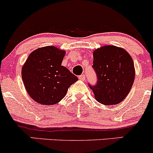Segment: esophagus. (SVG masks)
<instances>
[{"label": "esophagus", "mask_w": 153, "mask_h": 153, "mask_svg": "<svg viewBox=\"0 0 153 153\" xmlns=\"http://www.w3.org/2000/svg\"><path fill=\"white\" fill-rule=\"evenodd\" d=\"M79 79L81 80H85V75L84 74H81L80 76H79Z\"/></svg>", "instance_id": "esophagus-1"}]
</instances>
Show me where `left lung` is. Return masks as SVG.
<instances>
[{"mask_svg":"<svg viewBox=\"0 0 153 153\" xmlns=\"http://www.w3.org/2000/svg\"><path fill=\"white\" fill-rule=\"evenodd\" d=\"M97 82L89 84L96 100L103 105H117L131 90L135 79L133 60L128 52L115 45H105L94 51Z\"/></svg>","mask_w":153,"mask_h":153,"instance_id":"left-lung-1","label":"left lung"}]
</instances>
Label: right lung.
I'll return each mask as SVG.
<instances>
[{
  "instance_id": "add662e5",
  "label": "right lung",
  "mask_w": 153,
  "mask_h": 153,
  "mask_svg": "<svg viewBox=\"0 0 153 153\" xmlns=\"http://www.w3.org/2000/svg\"><path fill=\"white\" fill-rule=\"evenodd\" d=\"M65 51L45 46L29 54L22 68V79L29 95L41 105H55L65 97L68 88L78 80L62 65Z\"/></svg>"
}]
</instances>
